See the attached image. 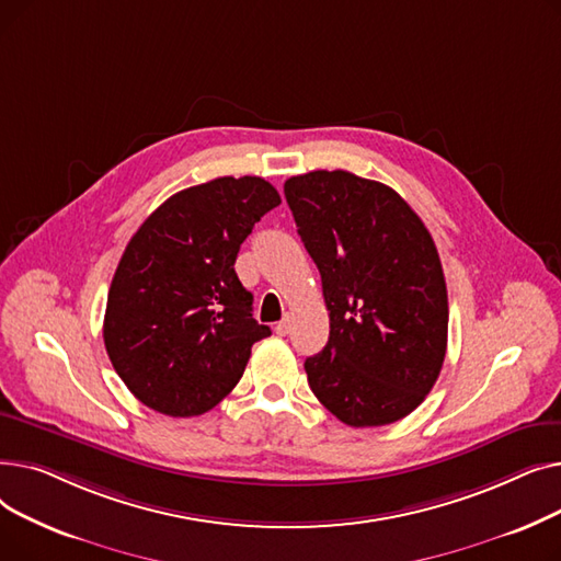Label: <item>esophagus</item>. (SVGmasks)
I'll use <instances>...</instances> for the list:
<instances>
[{"instance_id":"34e87169","label":"esophagus","mask_w":561,"mask_h":561,"mask_svg":"<svg viewBox=\"0 0 561 561\" xmlns=\"http://www.w3.org/2000/svg\"><path fill=\"white\" fill-rule=\"evenodd\" d=\"M275 332H277L279 336H286V334L290 332V320H288V318L279 320V322H277V325H275Z\"/></svg>"}]
</instances>
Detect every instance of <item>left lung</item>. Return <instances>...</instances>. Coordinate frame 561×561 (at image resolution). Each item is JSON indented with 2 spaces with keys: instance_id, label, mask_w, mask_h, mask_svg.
Returning <instances> with one entry per match:
<instances>
[{
  "instance_id": "1",
  "label": "left lung",
  "mask_w": 561,
  "mask_h": 561,
  "mask_svg": "<svg viewBox=\"0 0 561 561\" xmlns=\"http://www.w3.org/2000/svg\"><path fill=\"white\" fill-rule=\"evenodd\" d=\"M284 195L330 311L328 345L305 362L313 396L350 427L404 419L448 347V290L427 227L393 188L345 170L290 176Z\"/></svg>"
}]
</instances>
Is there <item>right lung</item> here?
I'll use <instances>...</instances> for the list:
<instances>
[{
  "label": "right lung",
  "mask_w": 561,
  "mask_h": 561,
  "mask_svg": "<svg viewBox=\"0 0 561 561\" xmlns=\"http://www.w3.org/2000/svg\"><path fill=\"white\" fill-rule=\"evenodd\" d=\"M277 204L261 176H218L168 197L131 236L108 288L104 345L142 404L199 416L239 385L271 328L252 318L233 263Z\"/></svg>",
  "instance_id": "right-lung-1"
}]
</instances>
